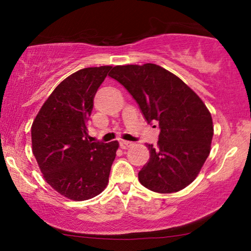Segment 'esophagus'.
Masks as SVG:
<instances>
[{"label": "esophagus", "instance_id": "obj_1", "mask_svg": "<svg viewBox=\"0 0 251 251\" xmlns=\"http://www.w3.org/2000/svg\"><path fill=\"white\" fill-rule=\"evenodd\" d=\"M132 145V143L131 142H128V140H121V142H120V147H121L122 150H126V149H129L130 146Z\"/></svg>", "mask_w": 251, "mask_h": 251}]
</instances>
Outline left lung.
<instances>
[{
    "mask_svg": "<svg viewBox=\"0 0 251 251\" xmlns=\"http://www.w3.org/2000/svg\"><path fill=\"white\" fill-rule=\"evenodd\" d=\"M108 75L128 90L147 122H159L157 147L146 144L150 160L138 173L140 184L156 193L188 186L211 150L214 126L204 102L159 65L115 66Z\"/></svg>",
    "mask_w": 251,
    "mask_h": 251,
    "instance_id": "left-lung-1",
    "label": "left lung"
}]
</instances>
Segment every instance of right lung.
<instances>
[{
  "mask_svg": "<svg viewBox=\"0 0 251 251\" xmlns=\"http://www.w3.org/2000/svg\"><path fill=\"white\" fill-rule=\"evenodd\" d=\"M111 68H83L65 78L32 125L33 154L44 179L73 201L89 200L105 190L119 149L118 140H88L95 95Z\"/></svg>",
  "mask_w": 251,
  "mask_h": 251,
  "instance_id": "1",
  "label": "right lung"
}]
</instances>
